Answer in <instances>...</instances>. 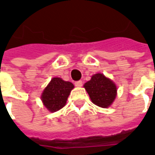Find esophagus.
Segmentation results:
<instances>
[{"instance_id": "1", "label": "esophagus", "mask_w": 155, "mask_h": 155, "mask_svg": "<svg viewBox=\"0 0 155 155\" xmlns=\"http://www.w3.org/2000/svg\"><path fill=\"white\" fill-rule=\"evenodd\" d=\"M74 85L77 86V87H81L82 86V81H78L74 82Z\"/></svg>"}]
</instances>
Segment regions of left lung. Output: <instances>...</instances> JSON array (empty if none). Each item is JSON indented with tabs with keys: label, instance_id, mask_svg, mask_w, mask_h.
<instances>
[{
	"label": "left lung",
	"instance_id": "8db88e82",
	"mask_svg": "<svg viewBox=\"0 0 155 155\" xmlns=\"http://www.w3.org/2000/svg\"><path fill=\"white\" fill-rule=\"evenodd\" d=\"M84 87L92 102L100 107H109L116 96L115 84L102 74H94L91 81L84 84Z\"/></svg>",
	"mask_w": 155,
	"mask_h": 155
}]
</instances>
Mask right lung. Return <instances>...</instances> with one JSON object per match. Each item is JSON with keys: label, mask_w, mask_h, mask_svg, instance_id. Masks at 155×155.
Segmentation results:
<instances>
[{"label": "right lung", "mask_w": 155, "mask_h": 155, "mask_svg": "<svg viewBox=\"0 0 155 155\" xmlns=\"http://www.w3.org/2000/svg\"><path fill=\"white\" fill-rule=\"evenodd\" d=\"M73 88L74 84L71 82L64 81L61 78H53L41 95L45 106L51 112L62 109Z\"/></svg>", "instance_id": "1"}]
</instances>
